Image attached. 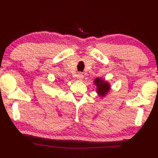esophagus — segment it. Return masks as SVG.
<instances>
[{"mask_svg":"<svg viewBox=\"0 0 158 158\" xmlns=\"http://www.w3.org/2000/svg\"><path fill=\"white\" fill-rule=\"evenodd\" d=\"M76 77H77V80H79V81H81V80L83 78V74L82 73H77V74L76 75Z\"/></svg>","mask_w":158,"mask_h":158,"instance_id":"obj_1","label":"esophagus"}]
</instances>
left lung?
I'll return each instance as SVG.
<instances>
[{
    "label": "left lung",
    "instance_id": "1",
    "mask_svg": "<svg viewBox=\"0 0 158 158\" xmlns=\"http://www.w3.org/2000/svg\"><path fill=\"white\" fill-rule=\"evenodd\" d=\"M94 83L97 86V92L101 96H104L110 89L109 84L101 78H96L95 80Z\"/></svg>",
    "mask_w": 158,
    "mask_h": 158
}]
</instances>
